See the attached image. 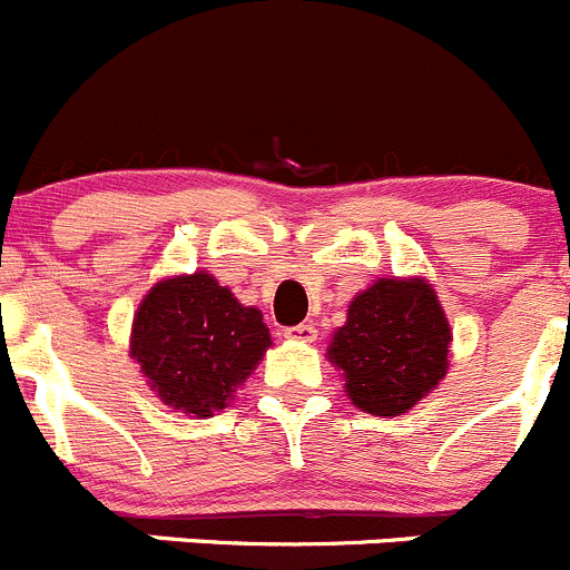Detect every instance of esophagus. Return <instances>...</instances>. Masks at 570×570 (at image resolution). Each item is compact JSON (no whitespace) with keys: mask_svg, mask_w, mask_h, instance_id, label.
<instances>
[{"mask_svg":"<svg viewBox=\"0 0 570 570\" xmlns=\"http://www.w3.org/2000/svg\"><path fill=\"white\" fill-rule=\"evenodd\" d=\"M284 337L286 340H301V343H315L317 328L312 326V323H297V326L284 328Z\"/></svg>","mask_w":570,"mask_h":570,"instance_id":"esophagus-1","label":"esophagus"}]
</instances>
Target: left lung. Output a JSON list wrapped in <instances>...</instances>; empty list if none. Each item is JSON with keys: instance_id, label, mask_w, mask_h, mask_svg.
Returning a JSON list of instances; mask_svg holds the SVG:
<instances>
[{"instance_id": "obj_1", "label": "left lung", "mask_w": 570, "mask_h": 570, "mask_svg": "<svg viewBox=\"0 0 570 570\" xmlns=\"http://www.w3.org/2000/svg\"><path fill=\"white\" fill-rule=\"evenodd\" d=\"M450 340L433 286L382 278L351 301L328 360L343 368L354 405L374 416H402L444 380Z\"/></svg>"}]
</instances>
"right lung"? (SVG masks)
Here are the masks:
<instances>
[{
	"label": "right lung",
	"instance_id": "obj_1",
	"mask_svg": "<svg viewBox=\"0 0 570 570\" xmlns=\"http://www.w3.org/2000/svg\"><path fill=\"white\" fill-rule=\"evenodd\" d=\"M273 345L258 309L207 273L159 281L135 315L131 357L174 411L205 419L227 405Z\"/></svg>",
	"mask_w": 570,
	"mask_h": 570
}]
</instances>
